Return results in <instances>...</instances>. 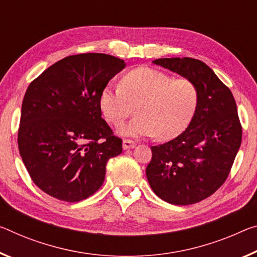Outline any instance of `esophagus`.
<instances>
[{"instance_id": "34e87169", "label": "esophagus", "mask_w": 257, "mask_h": 257, "mask_svg": "<svg viewBox=\"0 0 257 257\" xmlns=\"http://www.w3.org/2000/svg\"><path fill=\"white\" fill-rule=\"evenodd\" d=\"M136 146L135 142L130 141V140H124L123 143H122V148L123 150H130V149H134Z\"/></svg>"}]
</instances>
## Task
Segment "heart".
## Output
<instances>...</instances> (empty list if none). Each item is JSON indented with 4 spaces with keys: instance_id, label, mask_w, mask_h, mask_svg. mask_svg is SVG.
<instances>
[{
    "instance_id": "b5f03b06",
    "label": "heart",
    "mask_w": 257,
    "mask_h": 257,
    "mask_svg": "<svg viewBox=\"0 0 257 257\" xmlns=\"http://www.w3.org/2000/svg\"><path fill=\"white\" fill-rule=\"evenodd\" d=\"M101 115L117 133L129 137L156 136L168 141L181 135L192 122L199 105V90L189 79H173L165 72L138 67L122 76L119 89L104 88L98 98Z\"/></svg>"
}]
</instances>
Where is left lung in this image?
<instances>
[{
  "mask_svg": "<svg viewBox=\"0 0 257 257\" xmlns=\"http://www.w3.org/2000/svg\"><path fill=\"white\" fill-rule=\"evenodd\" d=\"M153 64L194 82L199 105L185 132L151 148L146 177L162 200L192 205L216 192L229 176L242 136L237 105L230 89L201 60L160 58Z\"/></svg>",
  "mask_w": 257,
  "mask_h": 257,
  "instance_id": "8db88e82",
  "label": "left lung"
}]
</instances>
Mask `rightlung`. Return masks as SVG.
Listing matches in <instances>:
<instances>
[{"mask_svg":"<svg viewBox=\"0 0 257 257\" xmlns=\"http://www.w3.org/2000/svg\"><path fill=\"white\" fill-rule=\"evenodd\" d=\"M105 54L66 57L28 85L22 105L18 148L35 185L58 200H84L103 185L122 140L101 117L99 93L123 70Z\"/></svg>","mask_w":257,"mask_h":257,"instance_id":"obj_1","label":"right lung"}]
</instances>
